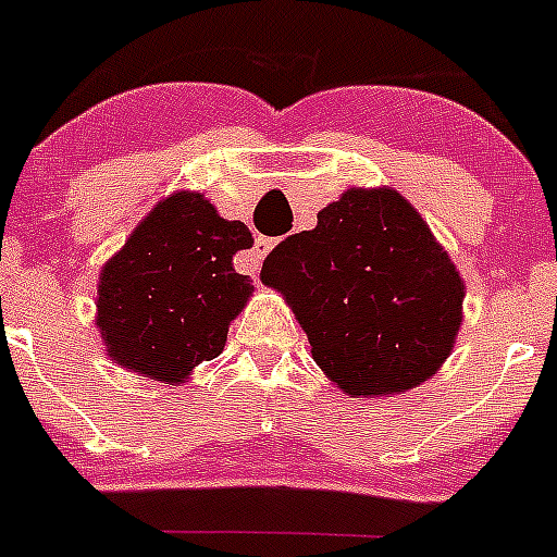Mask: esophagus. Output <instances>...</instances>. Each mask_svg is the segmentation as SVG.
<instances>
[{"label":"esophagus","mask_w":557,"mask_h":557,"mask_svg":"<svg viewBox=\"0 0 557 557\" xmlns=\"http://www.w3.org/2000/svg\"><path fill=\"white\" fill-rule=\"evenodd\" d=\"M275 246L273 237H262L259 235L257 240H253L251 251H248V268H251V273H259V268H262V259L268 257L270 248Z\"/></svg>","instance_id":"obj_1"}]
</instances>
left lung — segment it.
Wrapping results in <instances>:
<instances>
[{"mask_svg": "<svg viewBox=\"0 0 557 557\" xmlns=\"http://www.w3.org/2000/svg\"><path fill=\"white\" fill-rule=\"evenodd\" d=\"M262 278L284 295L317 367L355 399L418 388L462 327L457 264L388 185L344 190L314 230L270 251Z\"/></svg>", "mask_w": 557, "mask_h": 557, "instance_id": "left-lung-1", "label": "left lung"}]
</instances>
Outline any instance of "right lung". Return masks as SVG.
I'll list each match as a JSON object with an SVG mask.
<instances>
[{"label": "right lung", "instance_id": "right-lung-1", "mask_svg": "<svg viewBox=\"0 0 557 557\" xmlns=\"http://www.w3.org/2000/svg\"><path fill=\"white\" fill-rule=\"evenodd\" d=\"M243 221L221 219L199 190H174L106 259L95 325L120 369L156 383H188L219 358L232 320L253 293L232 257L251 248Z\"/></svg>", "mask_w": 557, "mask_h": 557}]
</instances>
